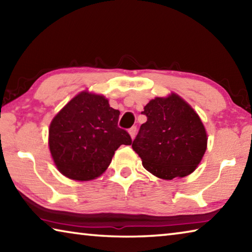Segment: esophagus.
Masks as SVG:
<instances>
[{
	"mask_svg": "<svg viewBox=\"0 0 252 252\" xmlns=\"http://www.w3.org/2000/svg\"><path fill=\"white\" fill-rule=\"evenodd\" d=\"M129 133H130V135H131V138L133 139L134 136H135V134H136V126H132L131 129L129 130Z\"/></svg>",
	"mask_w": 252,
	"mask_h": 252,
	"instance_id": "34e87169",
	"label": "esophagus"
}]
</instances>
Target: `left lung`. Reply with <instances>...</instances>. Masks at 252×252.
I'll list each match as a JSON object with an SVG mask.
<instances>
[{
	"label": "left lung",
	"mask_w": 252,
	"mask_h": 252,
	"mask_svg": "<svg viewBox=\"0 0 252 252\" xmlns=\"http://www.w3.org/2000/svg\"><path fill=\"white\" fill-rule=\"evenodd\" d=\"M147 122L140 126L132 149L153 176L172 180L193 172L207 149V132L197 112L172 93L156 97L142 111Z\"/></svg>",
	"instance_id": "1"
}]
</instances>
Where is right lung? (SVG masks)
Wrapping results in <instances>:
<instances>
[{
  "label": "right lung",
  "instance_id": "obj_1",
  "mask_svg": "<svg viewBox=\"0 0 252 252\" xmlns=\"http://www.w3.org/2000/svg\"><path fill=\"white\" fill-rule=\"evenodd\" d=\"M120 111L111 108L103 95L79 93L53 118L49 147L63 176L78 181L95 179L109 167L121 144L131 136L118 126Z\"/></svg>",
  "mask_w": 252,
  "mask_h": 252
}]
</instances>
